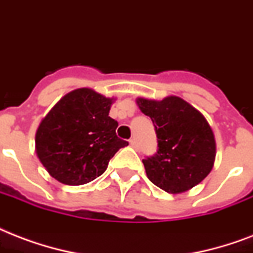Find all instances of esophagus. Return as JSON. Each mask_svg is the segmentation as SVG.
<instances>
[{
    "instance_id": "34e87169",
    "label": "esophagus",
    "mask_w": 253,
    "mask_h": 253,
    "mask_svg": "<svg viewBox=\"0 0 253 253\" xmlns=\"http://www.w3.org/2000/svg\"><path fill=\"white\" fill-rule=\"evenodd\" d=\"M129 144H130V146H132V148H134V149H137V142L134 140H130L129 141Z\"/></svg>"
}]
</instances>
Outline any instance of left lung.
<instances>
[{
  "label": "left lung",
  "instance_id": "obj_1",
  "mask_svg": "<svg viewBox=\"0 0 253 253\" xmlns=\"http://www.w3.org/2000/svg\"><path fill=\"white\" fill-rule=\"evenodd\" d=\"M137 105L152 119L157 134V153L142 160L150 182L179 194L203 181L214 166L216 149L205 116L178 96L161 101L138 97Z\"/></svg>",
  "mask_w": 253,
  "mask_h": 253
}]
</instances>
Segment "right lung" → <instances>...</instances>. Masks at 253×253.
Listing matches in <instances>:
<instances>
[{
  "label": "right lung",
  "instance_id": "1",
  "mask_svg": "<svg viewBox=\"0 0 253 253\" xmlns=\"http://www.w3.org/2000/svg\"><path fill=\"white\" fill-rule=\"evenodd\" d=\"M112 101L91 88H79L63 96L39 124L37 156L56 181L70 186L93 181L128 145L116 136L119 123L109 117Z\"/></svg>",
  "mask_w": 253,
  "mask_h": 253
}]
</instances>
